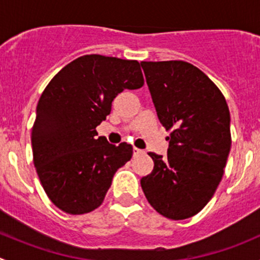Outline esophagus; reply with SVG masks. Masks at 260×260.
<instances>
[{
    "label": "esophagus",
    "mask_w": 260,
    "mask_h": 260,
    "mask_svg": "<svg viewBox=\"0 0 260 260\" xmlns=\"http://www.w3.org/2000/svg\"><path fill=\"white\" fill-rule=\"evenodd\" d=\"M133 154H135V156H141V154H145V151L135 147V148H133Z\"/></svg>",
    "instance_id": "esophagus-1"
}]
</instances>
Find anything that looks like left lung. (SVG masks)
Listing matches in <instances>:
<instances>
[{
  "label": "left lung",
  "mask_w": 260,
  "mask_h": 260,
  "mask_svg": "<svg viewBox=\"0 0 260 260\" xmlns=\"http://www.w3.org/2000/svg\"><path fill=\"white\" fill-rule=\"evenodd\" d=\"M157 115L170 141L167 157L141 179L146 199L162 216L183 220L211 200L232 146L225 96L208 75L182 60L141 61Z\"/></svg>",
  "instance_id": "obj_1"
}]
</instances>
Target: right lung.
Wrapping results in <instances>:
<instances>
[{"label": "right lung", "instance_id": "1", "mask_svg": "<svg viewBox=\"0 0 260 260\" xmlns=\"http://www.w3.org/2000/svg\"><path fill=\"white\" fill-rule=\"evenodd\" d=\"M143 84L137 60L91 54L65 65L44 89L31 129L34 165L60 210L81 215L102 205L133 148L96 137V125L111 113L118 94Z\"/></svg>", "mask_w": 260, "mask_h": 260}]
</instances>
